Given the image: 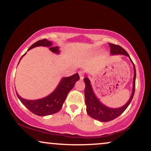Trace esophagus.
Segmentation results:
<instances>
[{
	"mask_svg": "<svg viewBox=\"0 0 151 151\" xmlns=\"http://www.w3.org/2000/svg\"><path fill=\"white\" fill-rule=\"evenodd\" d=\"M78 74H79V76H80V78L81 79V80H83L84 76H85V73H84L83 70H80V71H78Z\"/></svg>",
	"mask_w": 151,
	"mask_h": 151,
	"instance_id": "obj_1",
	"label": "esophagus"
}]
</instances>
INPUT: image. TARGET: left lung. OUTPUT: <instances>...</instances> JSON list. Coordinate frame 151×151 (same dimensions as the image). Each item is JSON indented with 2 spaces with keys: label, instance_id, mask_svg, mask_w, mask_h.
Segmentation results:
<instances>
[{
  "label": "left lung",
  "instance_id": "obj_1",
  "mask_svg": "<svg viewBox=\"0 0 151 151\" xmlns=\"http://www.w3.org/2000/svg\"><path fill=\"white\" fill-rule=\"evenodd\" d=\"M111 48V55H124L130 58V56L128 54L127 52L121 46L109 43ZM130 60L133 64L134 66V78H133V88H132V92L131 98L127 103L121 108L118 109H111L106 106L103 105L99 99L96 98V96L92 89L91 83L89 79L85 76L84 78V82L85 83V103L86 105V112L92 118L98 120L101 122H108L114 119L117 118L129 106V104L132 101L133 98L134 91H135V80H136V69L133 62H132L131 58Z\"/></svg>",
  "mask_w": 151,
  "mask_h": 151
}]
</instances>
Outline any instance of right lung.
<instances>
[{
    "label": "right lung",
    "mask_w": 151,
    "mask_h": 151,
    "mask_svg": "<svg viewBox=\"0 0 151 151\" xmlns=\"http://www.w3.org/2000/svg\"><path fill=\"white\" fill-rule=\"evenodd\" d=\"M51 45H52V42L44 39L38 40L37 42L34 43L28 50L36 47L42 46V47H50L49 49L53 52H59L58 47H50ZM25 54L22 56L20 59L23 57ZM79 79L80 77L78 73H76L68 77L63 78L54 92H52L50 95L41 99L29 101L21 98L17 93V95L21 103L32 113L39 116L50 115V114L57 113L60 111L62 108L64 102L66 100L68 93L75 86L76 82Z\"/></svg>",
    "instance_id": "add662e5"
}]
</instances>
